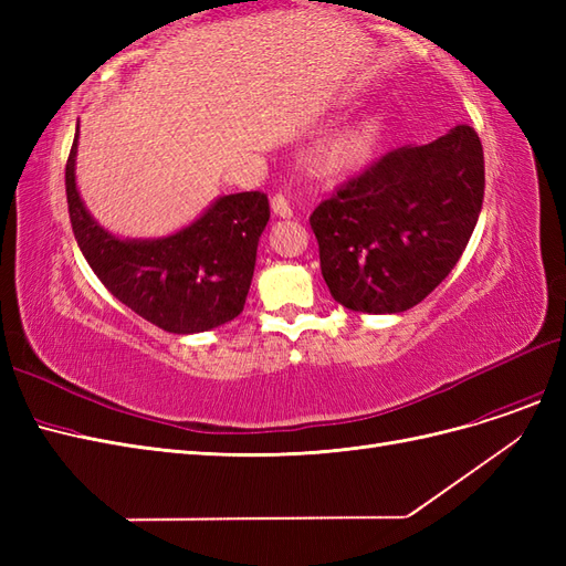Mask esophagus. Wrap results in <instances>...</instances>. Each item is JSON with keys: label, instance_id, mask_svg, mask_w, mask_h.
<instances>
[{"label": "esophagus", "instance_id": "34e87169", "mask_svg": "<svg viewBox=\"0 0 566 566\" xmlns=\"http://www.w3.org/2000/svg\"><path fill=\"white\" fill-rule=\"evenodd\" d=\"M271 210H273V214L283 217V219L293 217V208H290V202H287V198L283 193H276V196L271 198Z\"/></svg>", "mask_w": 566, "mask_h": 566}]
</instances>
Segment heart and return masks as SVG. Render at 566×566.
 <instances>
[{
	"label": "heart",
	"mask_w": 566,
	"mask_h": 566,
	"mask_svg": "<svg viewBox=\"0 0 566 566\" xmlns=\"http://www.w3.org/2000/svg\"><path fill=\"white\" fill-rule=\"evenodd\" d=\"M382 123L380 117L366 115L345 129L335 132L328 139L321 142L314 150V169L325 179H345L352 177L373 160L375 150L380 146Z\"/></svg>",
	"instance_id": "obj_1"
}]
</instances>
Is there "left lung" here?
Returning <instances> with one entry per match:
<instances>
[{"label": "left lung", "instance_id": "1", "mask_svg": "<svg viewBox=\"0 0 566 566\" xmlns=\"http://www.w3.org/2000/svg\"><path fill=\"white\" fill-rule=\"evenodd\" d=\"M484 200V150L458 125L389 150L312 212L321 273L342 306L399 314L449 276Z\"/></svg>", "mask_w": 566, "mask_h": 566}]
</instances>
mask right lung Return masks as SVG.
<instances>
[{
    "label": "right lung",
    "instance_id": "obj_1",
    "mask_svg": "<svg viewBox=\"0 0 566 566\" xmlns=\"http://www.w3.org/2000/svg\"><path fill=\"white\" fill-rule=\"evenodd\" d=\"M80 129V127H77ZM77 132L65 163L75 241L98 281L134 314L177 335L212 331L243 312L269 198L245 191L217 198L193 224L167 238L129 241L108 233L84 208L75 184Z\"/></svg>",
    "mask_w": 566,
    "mask_h": 566
}]
</instances>
